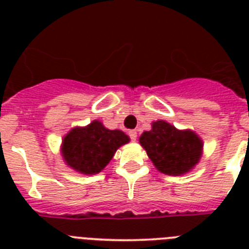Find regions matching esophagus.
Returning a JSON list of instances; mask_svg holds the SVG:
<instances>
[{
    "label": "esophagus",
    "mask_w": 249,
    "mask_h": 249,
    "mask_svg": "<svg viewBox=\"0 0 249 249\" xmlns=\"http://www.w3.org/2000/svg\"><path fill=\"white\" fill-rule=\"evenodd\" d=\"M128 136L132 141H136V138H137V131H136V129H131V131L128 132Z\"/></svg>",
    "instance_id": "34e87169"
}]
</instances>
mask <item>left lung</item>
Instances as JSON below:
<instances>
[{
	"label": "left lung",
	"mask_w": 249,
	"mask_h": 249,
	"mask_svg": "<svg viewBox=\"0 0 249 249\" xmlns=\"http://www.w3.org/2000/svg\"><path fill=\"white\" fill-rule=\"evenodd\" d=\"M140 143L158 171L172 176L192 169L198 163L203 147L195 132L178 131L164 121L152 123V129L143 132Z\"/></svg>",
	"instance_id": "1"
}]
</instances>
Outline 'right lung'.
<instances>
[{"label": "right lung", "instance_id": "1", "mask_svg": "<svg viewBox=\"0 0 249 249\" xmlns=\"http://www.w3.org/2000/svg\"><path fill=\"white\" fill-rule=\"evenodd\" d=\"M129 141L122 131L107 129L98 121L73 128L63 140L62 155L70 167L85 175L101 172L118 147Z\"/></svg>", "mask_w": 249, "mask_h": 249}]
</instances>
